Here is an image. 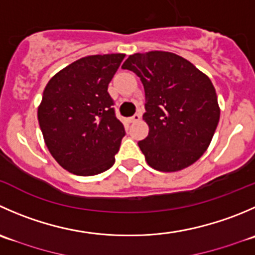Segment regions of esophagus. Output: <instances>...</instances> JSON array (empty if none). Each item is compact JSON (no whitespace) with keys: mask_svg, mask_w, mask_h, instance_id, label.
I'll use <instances>...</instances> for the list:
<instances>
[{"mask_svg":"<svg viewBox=\"0 0 255 255\" xmlns=\"http://www.w3.org/2000/svg\"><path fill=\"white\" fill-rule=\"evenodd\" d=\"M140 120V113H135L134 116H133V117H130V122L132 123H135V122H138V121Z\"/></svg>","mask_w":255,"mask_h":255,"instance_id":"1","label":"esophagus"}]
</instances>
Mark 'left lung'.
I'll use <instances>...</instances> for the list:
<instances>
[{
    "label": "left lung",
    "mask_w": 255,
    "mask_h": 255,
    "mask_svg": "<svg viewBox=\"0 0 255 255\" xmlns=\"http://www.w3.org/2000/svg\"><path fill=\"white\" fill-rule=\"evenodd\" d=\"M140 78L148 135L138 142L148 164L178 172L199 159L219 122L216 88L193 63L172 52L130 54L122 66Z\"/></svg>",
    "instance_id": "1"
}]
</instances>
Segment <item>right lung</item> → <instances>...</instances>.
Segmentation results:
<instances>
[{"instance_id":"1","label":"right lung","mask_w":255,"mask_h":255,"mask_svg":"<svg viewBox=\"0 0 255 255\" xmlns=\"http://www.w3.org/2000/svg\"><path fill=\"white\" fill-rule=\"evenodd\" d=\"M125 56L83 57L57 72L44 88L37 112L44 143L73 174L96 175L115 164L126 132L107 90Z\"/></svg>"}]
</instances>
